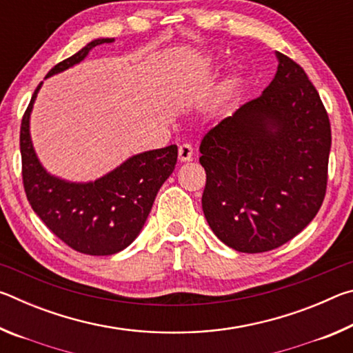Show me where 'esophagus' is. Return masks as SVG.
<instances>
[{
  "label": "esophagus",
  "mask_w": 353,
  "mask_h": 353,
  "mask_svg": "<svg viewBox=\"0 0 353 353\" xmlns=\"http://www.w3.org/2000/svg\"><path fill=\"white\" fill-rule=\"evenodd\" d=\"M191 159H193V146L190 143H183V145L179 146V160L181 162H188Z\"/></svg>",
  "instance_id": "obj_1"
}]
</instances>
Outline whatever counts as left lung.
I'll return each mask as SVG.
<instances>
[{
    "label": "left lung",
    "instance_id": "1",
    "mask_svg": "<svg viewBox=\"0 0 353 353\" xmlns=\"http://www.w3.org/2000/svg\"><path fill=\"white\" fill-rule=\"evenodd\" d=\"M277 59L265 92L208 130L199 148L202 210L213 234L238 252L282 246L325 198L330 119L301 65L282 52Z\"/></svg>",
    "mask_w": 353,
    "mask_h": 353
}]
</instances>
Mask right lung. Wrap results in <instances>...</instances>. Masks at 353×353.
Returning <instances> with one entry per match:
<instances>
[{
  "label": "right lung",
  "instance_id": "right-lung-1",
  "mask_svg": "<svg viewBox=\"0 0 353 353\" xmlns=\"http://www.w3.org/2000/svg\"><path fill=\"white\" fill-rule=\"evenodd\" d=\"M113 39L93 40L74 56L59 62L46 77L83 61L94 46ZM41 83L35 88L21 119V176L32 210L52 234L81 254L112 255L132 243L145 225L160 187L174 171L177 146L134 155L109 174L88 183L65 182L48 174L34 152L29 117Z\"/></svg>",
  "mask_w": 353,
  "mask_h": 353
}]
</instances>
